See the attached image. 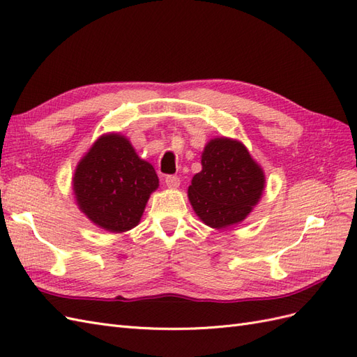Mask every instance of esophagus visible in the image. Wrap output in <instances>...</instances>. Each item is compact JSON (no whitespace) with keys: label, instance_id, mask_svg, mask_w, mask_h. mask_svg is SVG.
<instances>
[{"label":"esophagus","instance_id":"obj_1","mask_svg":"<svg viewBox=\"0 0 357 357\" xmlns=\"http://www.w3.org/2000/svg\"><path fill=\"white\" fill-rule=\"evenodd\" d=\"M165 181H166V185H167V188H178L179 187V178L176 176V175H167L166 178H165Z\"/></svg>","mask_w":357,"mask_h":357}]
</instances>
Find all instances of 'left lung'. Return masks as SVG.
<instances>
[{
  "label": "left lung",
  "mask_w": 357,
  "mask_h": 357,
  "mask_svg": "<svg viewBox=\"0 0 357 357\" xmlns=\"http://www.w3.org/2000/svg\"><path fill=\"white\" fill-rule=\"evenodd\" d=\"M264 190V173L239 140L217 137L202 152V172L192 176L188 199L199 218L224 229L247 218Z\"/></svg>",
  "instance_id": "1"
}]
</instances>
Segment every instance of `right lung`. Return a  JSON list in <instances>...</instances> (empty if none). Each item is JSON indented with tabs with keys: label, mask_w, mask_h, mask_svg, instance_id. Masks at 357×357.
<instances>
[{
	"label": "right lung",
	"mask_w": 357,
	"mask_h": 357,
	"mask_svg": "<svg viewBox=\"0 0 357 357\" xmlns=\"http://www.w3.org/2000/svg\"><path fill=\"white\" fill-rule=\"evenodd\" d=\"M157 188L155 169L139 158L130 140L119 133L98 137L73 176L79 209L96 226L112 233L137 226Z\"/></svg>",
	"instance_id": "obj_1"
}]
</instances>
